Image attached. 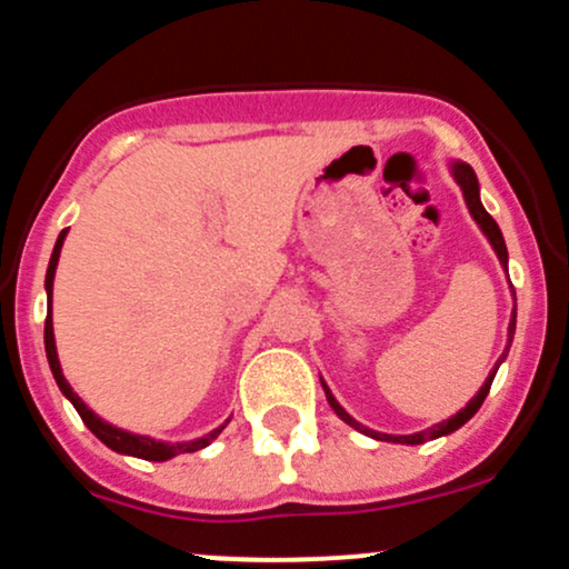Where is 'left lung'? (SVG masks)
I'll return each instance as SVG.
<instances>
[{
  "mask_svg": "<svg viewBox=\"0 0 569 569\" xmlns=\"http://www.w3.org/2000/svg\"><path fill=\"white\" fill-rule=\"evenodd\" d=\"M452 176H455V181H457V184H460V189H462V198H466V202H468V211H471V217L476 219V224L481 227V232L487 234V240H489V243H492L495 253H498L500 264L506 267V272H508V248H506V240H502V232H500L498 221H495L492 217H489V213L485 211V206H481V200H479V179H476L473 168H471V166H466V162H455V166H452ZM513 331H516V310H513V316H511V323H508V348H511ZM508 348H506V352H508ZM506 352H502V358H506ZM502 358H500V361H502ZM498 367H500V363H498ZM498 367L492 369V375L487 377V382L481 385L479 393H476V396L471 398V401H468V407H466V409H460V411H457L455 417H449V420L439 422V426H433V428H428V430H420V433H411V436L377 433V430H371V428H367V426H361V422L352 420V417L348 415V411H345L342 407H339L337 398L331 396V390H329V388H326V382H323V390H326V401L331 403V409H335L337 415L342 417V420L348 422L350 428L361 430V433L371 436V439H377V441H393V443H426V441H430V439H439V436L452 433V430H457L460 426H466V422L471 420V417L476 415V411H479L481 403H485V398H487V393H489V388H492L495 371H498Z\"/></svg>",
  "mask_w": 569,
  "mask_h": 569,
  "instance_id": "obj_1",
  "label": "left lung"
}]
</instances>
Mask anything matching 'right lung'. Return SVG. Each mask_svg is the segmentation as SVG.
<instances>
[{"label": "right lung", "instance_id": "1", "mask_svg": "<svg viewBox=\"0 0 569 569\" xmlns=\"http://www.w3.org/2000/svg\"><path fill=\"white\" fill-rule=\"evenodd\" d=\"M69 230H63L58 234L56 240V248H53V257H50V264H48V276H44V289H48V305L53 302V278H56V267H58V257H61V246H63V238H67ZM44 352H48V363L50 369H53V377L58 382V388H61V393L69 398L71 403H74V409L80 411L82 422L88 426L93 433L107 443L109 449H114V452L120 455H133V457H141V460H154V462H162V460H171L176 455H184V452H198V449L208 447L217 436L224 430V426L211 430L208 436H202L198 441H184V443H166V441H154L149 439V436H136V433H128V430L122 428H114L109 426V422H103L101 417L93 415L88 407L82 403V398L71 390V385L67 382V377H63L61 371V363H58V352H56V337H53V318H44Z\"/></svg>", "mask_w": 569, "mask_h": 569}]
</instances>
